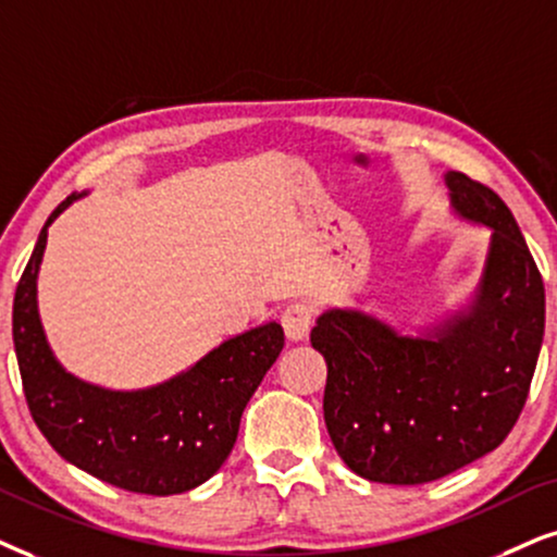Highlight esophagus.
I'll use <instances>...</instances> for the list:
<instances>
[{"label": "esophagus", "instance_id": "1", "mask_svg": "<svg viewBox=\"0 0 557 557\" xmlns=\"http://www.w3.org/2000/svg\"><path fill=\"white\" fill-rule=\"evenodd\" d=\"M313 326V306H308L306 300L290 302L283 313V329L290 342H302L308 339Z\"/></svg>", "mask_w": 557, "mask_h": 557}]
</instances>
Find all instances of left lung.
I'll use <instances>...</instances> for the list:
<instances>
[{
	"label": "left lung",
	"mask_w": 557,
	"mask_h": 557,
	"mask_svg": "<svg viewBox=\"0 0 557 557\" xmlns=\"http://www.w3.org/2000/svg\"><path fill=\"white\" fill-rule=\"evenodd\" d=\"M457 213L494 228L473 313L440 334L400 336L360 311H329L311 331L326 360L323 419L349 470L419 485L494 453L517 424L545 334V285L494 189L447 174Z\"/></svg>",
	"instance_id": "obj_1"
}]
</instances>
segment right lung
<instances>
[{
	"label": "right lung",
	"instance_id": "right-lung-1",
	"mask_svg": "<svg viewBox=\"0 0 557 557\" xmlns=\"http://www.w3.org/2000/svg\"><path fill=\"white\" fill-rule=\"evenodd\" d=\"M53 210L15 290L12 339L30 417L55 453L84 473L133 494H185L206 483L234 449L249 398L283 351L280 323L223 342L193 370L149 391H104L69 375L48 349L35 277Z\"/></svg>",
	"mask_w": 557,
	"mask_h": 557
}]
</instances>
